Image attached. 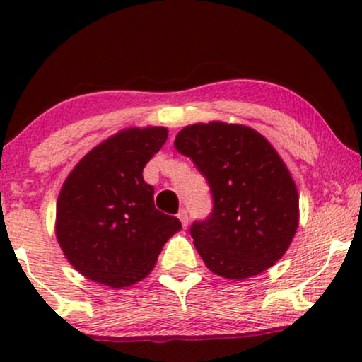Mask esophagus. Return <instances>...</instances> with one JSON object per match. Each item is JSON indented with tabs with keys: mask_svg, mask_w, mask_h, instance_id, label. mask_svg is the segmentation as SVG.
I'll return each mask as SVG.
<instances>
[{
	"mask_svg": "<svg viewBox=\"0 0 362 362\" xmlns=\"http://www.w3.org/2000/svg\"><path fill=\"white\" fill-rule=\"evenodd\" d=\"M177 219L181 221L182 227L187 226V221H189V217H187V211L186 209H181L180 212H177Z\"/></svg>",
	"mask_w": 362,
	"mask_h": 362,
	"instance_id": "obj_1",
	"label": "esophagus"
}]
</instances>
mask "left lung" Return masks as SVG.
<instances>
[{
  "label": "left lung",
  "mask_w": 362,
  "mask_h": 362,
  "mask_svg": "<svg viewBox=\"0 0 362 362\" xmlns=\"http://www.w3.org/2000/svg\"><path fill=\"white\" fill-rule=\"evenodd\" d=\"M175 148L211 186V216L191 226L207 269L244 280L275 265L298 229L300 197L269 140L250 127L209 122L182 128Z\"/></svg>",
  "instance_id": "obj_1"
}]
</instances>
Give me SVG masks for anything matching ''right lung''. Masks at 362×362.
Returning <instances> with one entry per match:
<instances>
[{
	"label": "right lung",
	"instance_id": "1",
	"mask_svg": "<svg viewBox=\"0 0 362 362\" xmlns=\"http://www.w3.org/2000/svg\"><path fill=\"white\" fill-rule=\"evenodd\" d=\"M168 128H125L87 153L64 181L56 237L86 279L123 288L145 279L173 234L176 217L155 207L143 168L161 150Z\"/></svg>",
	"mask_w": 362,
	"mask_h": 362
}]
</instances>
